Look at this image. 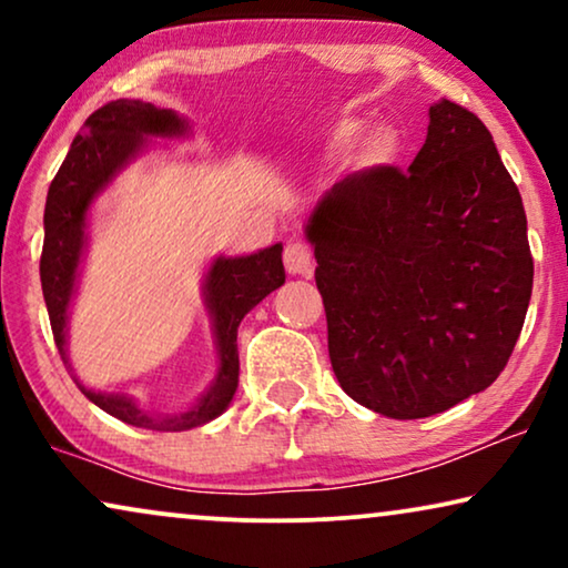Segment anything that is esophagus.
Instances as JSON below:
<instances>
[{"label":"esophagus","mask_w":568,"mask_h":568,"mask_svg":"<svg viewBox=\"0 0 568 568\" xmlns=\"http://www.w3.org/2000/svg\"><path fill=\"white\" fill-rule=\"evenodd\" d=\"M284 266L292 276H310L313 274V251L302 243H290L284 251Z\"/></svg>","instance_id":"esophagus-1"}]
</instances>
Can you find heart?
<instances>
[{
	"instance_id": "1",
	"label": "heart",
	"mask_w": 568,
	"mask_h": 568,
	"mask_svg": "<svg viewBox=\"0 0 568 568\" xmlns=\"http://www.w3.org/2000/svg\"><path fill=\"white\" fill-rule=\"evenodd\" d=\"M362 129H364L362 119H344L341 123H336L328 134V146L336 152L348 150V146L356 142V136L362 134ZM400 146L403 142H400L398 129L385 126V123L383 126L369 129L367 134L362 136V142L356 144V152H354L356 168L379 170V168L393 165V162L398 160Z\"/></svg>"
}]
</instances>
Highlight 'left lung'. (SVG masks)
I'll return each mask as SVG.
<instances>
[{
  "instance_id": "left-lung-1",
  "label": "left lung",
  "mask_w": 568,
  "mask_h": 568,
  "mask_svg": "<svg viewBox=\"0 0 568 568\" xmlns=\"http://www.w3.org/2000/svg\"><path fill=\"white\" fill-rule=\"evenodd\" d=\"M338 383L390 418L442 414L499 377L532 294L527 216L476 113L439 100L410 168L362 170L305 224Z\"/></svg>"
}]
</instances>
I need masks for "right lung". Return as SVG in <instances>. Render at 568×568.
Returning <instances> with one entry per match:
<instances>
[{"label": "right lung", "mask_w": 568, "mask_h": 568, "mask_svg": "<svg viewBox=\"0 0 568 568\" xmlns=\"http://www.w3.org/2000/svg\"><path fill=\"white\" fill-rule=\"evenodd\" d=\"M191 134V123L170 108H158L144 100H113L84 121L80 134L69 146L57 178L51 181L43 212V253L41 286L49 307L53 341L64 364L69 307H72L80 263L88 251V212L113 178L136 160L150 139H181ZM282 243L263 247L251 255H220L212 261L204 278V305L212 317L216 344V375L206 393L191 408L178 414H150L126 393H100L74 379L98 408L139 429L185 432L209 424L227 410L237 390V328L240 321L258 305L263 297L284 284ZM72 369V364H69Z\"/></svg>", "instance_id": "right-lung-1"}]
</instances>
